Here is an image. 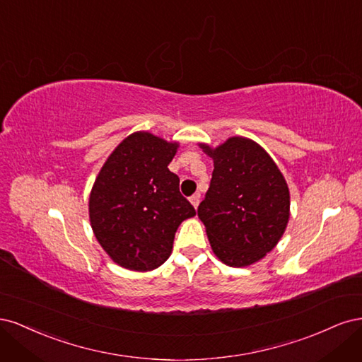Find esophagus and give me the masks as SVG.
<instances>
[{
  "label": "esophagus",
  "mask_w": 362,
  "mask_h": 362,
  "mask_svg": "<svg viewBox=\"0 0 362 362\" xmlns=\"http://www.w3.org/2000/svg\"><path fill=\"white\" fill-rule=\"evenodd\" d=\"M190 202H192V205L194 206V208H198V205H199V202H201V194L199 193H194L192 198H190Z\"/></svg>",
  "instance_id": "34e87169"
}]
</instances>
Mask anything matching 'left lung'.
Returning a JSON list of instances; mask_svg holds the SVG:
<instances>
[{"label": "left lung", "instance_id": "left-lung-1", "mask_svg": "<svg viewBox=\"0 0 362 362\" xmlns=\"http://www.w3.org/2000/svg\"><path fill=\"white\" fill-rule=\"evenodd\" d=\"M214 170L198 216L216 257L231 267L264 258L290 217V192L276 163L254 140L231 137L211 149Z\"/></svg>", "mask_w": 362, "mask_h": 362}]
</instances>
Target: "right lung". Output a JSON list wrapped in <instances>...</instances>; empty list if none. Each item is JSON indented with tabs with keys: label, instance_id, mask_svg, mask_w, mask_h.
Instances as JSON below:
<instances>
[{
	"label": "right lung",
	"instance_id": "right-lung-1",
	"mask_svg": "<svg viewBox=\"0 0 362 362\" xmlns=\"http://www.w3.org/2000/svg\"><path fill=\"white\" fill-rule=\"evenodd\" d=\"M178 144L146 131L120 141L98 173L89 198L93 234L110 258L146 272L166 261L182 221L196 214L168 164Z\"/></svg>",
	"mask_w": 362,
	"mask_h": 362
}]
</instances>
